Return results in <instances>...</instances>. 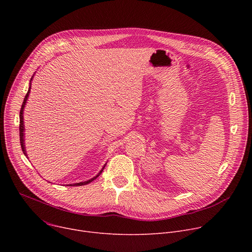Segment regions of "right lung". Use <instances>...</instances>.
Here are the masks:
<instances>
[{"mask_svg": "<svg viewBox=\"0 0 252 252\" xmlns=\"http://www.w3.org/2000/svg\"><path fill=\"white\" fill-rule=\"evenodd\" d=\"M33 77V76H32ZM32 79H31V81L32 80ZM30 92H31V82H30V87H29V91H28V93H27V94H26V96H25V98H24V101H23V104H22V107H21V111H20V141H21V148H22V151H23V153H24V155L28 158V156H27V152H26V149H25V142H24V140H25V138H24V131H25V127H24V109H25V105H26V102H27V99H28V97H29V94H30ZM104 166H105V164H104ZM104 166L100 169V171L95 175V176H94L93 178H91V179H89V181H87V182H82V183H78V184H73V185H66V186H75V187H81V186H85V185H88V184H90V183H92L93 181H94V179L102 172V170H103V168H104Z\"/></svg>", "mask_w": 252, "mask_h": 252, "instance_id": "right-lung-1", "label": "right lung"}]
</instances>
